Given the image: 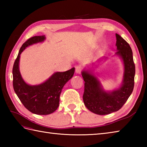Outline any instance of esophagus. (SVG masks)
<instances>
[{"mask_svg":"<svg viewBox=\"0 0 147 147\" xmlns=\"http://www.w3.org/2000/svg\"><path fill=\"white\" fill-rule=\"evenodd\" d=\"M83 71V68L80 65H77L76 67V73L78 74H81Z\"/></svg>","mask_w":147,"mask_h":147,"instance_id":"34e87169","label":"esophagus"}]
</instances>
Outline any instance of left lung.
Wrapping results in <instances>:
<instances>
[{"instance_id": "obj_1", "label": "left lung", "mask_w": 147, "mask_h": 147, "mask_svg": "<svg viewBox=\"0 0 147 147\" xmlns=\"http://www.w3.org/2000/svg\"><path fill=\"white\" fill-rule=\"evenodd\" d=\"M116 52L123 59L124 65L123 84L121 88L112 92H105L100 87L96 78L87 71L82 72L85 81L83 95L84 104L89 111L98 115H106L117 111L123 107L133 92L135 85V65L129 43L115 34Z\"/></svg>"}]
</instances>
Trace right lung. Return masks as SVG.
<instances>
[{
	"label": "right lung",
	"mask_w": 147,
	"mask_h": 147,
	"mask_svg": "<svg viewBox=\"0 0 147 147\" xmlns=\"http://www.w3.org/2000/svg\"><path fill=\"white\" fill-rule=\"evenodd\" d=\"M45 39V35L35 36L28 39L21 46L12 68V84L15 93L28 110L38 115L50 114L57 110L62 90L74 73V67L65 72H57L45 82L35 86H30L24 82L19 70L21 53L28 46L41 42Z\"/></svg>",
	"instance_id": "add662e5"
}]
</instances>
